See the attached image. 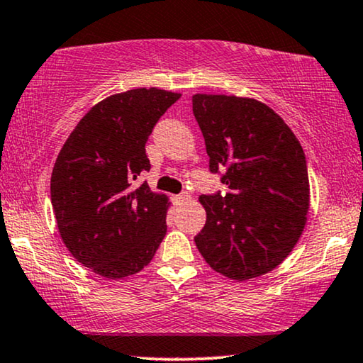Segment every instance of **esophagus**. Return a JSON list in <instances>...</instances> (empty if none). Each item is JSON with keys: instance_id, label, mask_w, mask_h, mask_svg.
Instances as JSON below:
<instances>
[{"instance_id": "esophagus-1", "label": "esophagus", "mask_w": 363, "mask_h": 363, "mask_svg": "<svg viewBox=\"0 0 363 363\" xmlns=\"http://www.w3.org/2000/svg\"><path fill=\"white\" fill-rule=\"evenodd\" d=\"M189 199H191V196L187 194V192H182V194L172 197V201L176 202V204H184V202H187Z\"/></svg>"}]
</instances>
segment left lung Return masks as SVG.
I'll use <instances>...</instances> for the list:
<instances>
[{
    "label": "left lung",
    "mask_w": 363,
    "mask_h": 363,
    "mask_svg": "<svg viewBox=\"0 0 363 363\" xmlns=\"http://www.w3.org/2000/svg\"><path fill=\"white\" fill-rule=\"evenodd\" d=\"M211 172L225 196H201L207 219L196 245L216 272L244 282L282 264L311 206L303 149L274 109L252 98L194 94Z\"/></svg>",
    "instance_id": "8db88e82"
}]
</instances>
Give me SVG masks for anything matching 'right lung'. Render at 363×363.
I'll return each instance as SVG.
<instances>
[{
    "label": "right lung",
    "mask_w": 363,
    "mask_h": 363,
    "mask_svg": "<svg viewBox=\"0 0 363 363\" xmlns=\"http://www.w3.org/2000/svg\"><path fill=\"white\" fill-rule=\"evenodd\" d=\"M181 98L157 88L129 89L93 106L61 147L51 174L57 230L77 262L106 279L138 274L166 235L169 199L146 182V141Z\"/></svg>",
    "instance_id": "obj_1"
}]
</instances>
